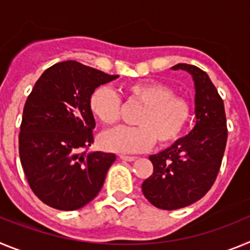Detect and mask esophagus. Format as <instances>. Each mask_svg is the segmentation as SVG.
<instances>
[{
  "label": "esophagus",
  "instance_id": "esophagus-1",
  "mask_svg": "<svg viewBox=\"0 0 250 250\" xmlns=\"http://www.w3.org/2000/svg\"><path fill=\"white\" fill-rule=\"evenodd\" d=\"M120 159L124 161H135L136 156H126V155H120Z\"/></svg>",
  "mask_w": 250,
  "mask_h": 250
}]
</instances>
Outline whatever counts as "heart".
<instances>
[{"label":"heart","instance_id":"obj_1","mask_svg":"<svg viewBox=\"0 0 250 250\" xmlns=\"http://www.w3.org/2000/svg\"><path fill=\"white\" fill-rule=\"evenodd\" d=\"M127 98L141 104L135 116L138 126H121L103 134L101 146L115 152H140L154 143L167 145L175 141L191 118L190 101L174 94L170 86L158 81L131 83L125 87ZM89 107L96 120L111 126L119 120L120 99L111 89L100 86L89 99Z\"/></svg>","mask_w":250,"mask_h":250}]
</instances>
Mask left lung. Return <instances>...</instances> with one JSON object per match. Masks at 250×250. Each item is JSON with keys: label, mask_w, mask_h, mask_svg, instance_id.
Returning <instances> with one entry per match:
<instances>
[{"label": "left lung", "mask_w": 250, "mask_h": 250, "mask_svg": "<svg viewBox=\"0 0 250 250\" xmlns=\"http://www.w3.org/2000/svg\"><path fill=\"white\" fill-rule=\"evenodd\" d=\"M193 77L195 125L171 146L150 155L154 171L141 190L154 207L175 210L202 199L215 182L224 155L228 130L224 104L207 72L194 65L178 63Z\"/></svg>", "instance_id": "8db88e82"}]
</instances>
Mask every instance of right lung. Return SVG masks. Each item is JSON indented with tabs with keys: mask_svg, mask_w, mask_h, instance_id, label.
<instances>
[{
	"mask_svg": "<svg viewBox=\"0 0 250 250\" xmlns=\"http://www.w3.org/2000/svg\"><path fill=\"white\" fill-rule=\"evenodd\" d=\"M118 77L63 61L35 83L22 114L20 159L30 188L48 207L76 210L101 190L116 155L83 151L94 143L89 99L96 87Z\"/></svg>",
	"mask_w": 250,
	"mask_h": 250,
	"instance_id": "add662e5",
	"label": "right lung"
}]
</instances>
